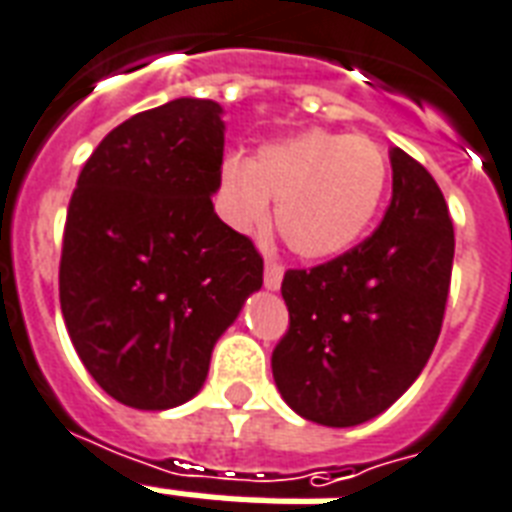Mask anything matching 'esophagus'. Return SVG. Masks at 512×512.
<instances>
[{
  "instance_id": "1",
  "label": "esophagus",
  "mask_w": 512,
  "mask_h": 512,
  "mask_svg": "<svg viewBox=\"0 0 512 512\" xmlns=\"http://www.w3.org/2000/svg\"><path fill=\"white\" fill-rule=\"evenodd\" d=\"M284 279V268L276 260H265V271H263V282L268 290H279Z\"/></svg>"
}]
</instances>
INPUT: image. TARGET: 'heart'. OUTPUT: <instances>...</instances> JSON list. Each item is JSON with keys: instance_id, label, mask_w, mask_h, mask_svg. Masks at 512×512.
I'll use <instances>...</instances> for the list:
<instances>
[{"instance_id": "obj_1", "label": "heart", "mask_w": 512, "mask_h": 512, "mask_svg": "<svg viewBox=\"0 0 512 512\" xmlns=\"http://www.w3.org/2000/svg\"><path fill=\"white\" fill-rule=\"evenodd\" d=\"M389 182L384 147L365 134L300 131L260 147L252 161L222 163L228 220L260 228L268 201L284 244L308 260H327L354 247L376 217Z\"/></svg>"}]
</instances>
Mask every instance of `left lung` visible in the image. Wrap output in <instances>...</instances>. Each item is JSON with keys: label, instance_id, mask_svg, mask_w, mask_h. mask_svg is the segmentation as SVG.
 Wrapping results in <instances>:
<instances>
[{"label": "left lung", "instance_id": "1", "mask_svg": "<svg viewBox=\"0 0 512 512\" xmlns=\"http://www.w3.org/2000/svg\"><path fill=\"white\" fill-rule=\"evenodd\" d=\"M392 201L368 239L284 273L290 327L271 368L292 411L325 427L373 419L419 378L446 314L454 222L438 182L400 147Z\"/></svg>", "mask_w": 512, "mask_h": 512}]
</instances>
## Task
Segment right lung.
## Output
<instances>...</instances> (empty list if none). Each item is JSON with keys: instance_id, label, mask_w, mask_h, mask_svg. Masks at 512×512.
<instances>
[{"instance_id": "1", "label": "right lung", "mask_w": 512, "mask_h": 512, "mask_svg": "<svg viewBox=\"0 0 512 512\" xmlns=\"http://www.w3.org/2000/svg\"><path fill=\"white\" fill-rule=\"evenodd\" d=\"M174 99L112 128L64 225L58 298L85 370L117 403L166 411L204 386L217 338L263 287V257L217 217L225 123Z\"/></svg>"}]
</instances>
